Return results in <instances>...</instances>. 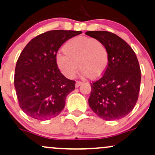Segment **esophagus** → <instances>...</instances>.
<instances>
[{
    "mask_svg": "<svg viewBox=\"0 0 155 155\" xmlns=\"http://www.w3.org/2000/svg\"><path fill=\"white\" fill-rule=\"evenodd\" d=\"M83 84V82H81V81H76V84H75L76 87H79V86H81V84Z\"/></svg>",
    "mask_w": 155,
    "mask_h": 155,
    "instance_id": "1",
    "label": "esophagus"
}]
</instances>
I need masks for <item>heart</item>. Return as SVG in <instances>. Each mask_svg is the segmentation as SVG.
<instances>
[{
  "mask_svg": "<svg viewBox=\"0 0 155 155\" xmlns=\"http://www.w3.org/2000/svg\"><path fill=\"white\" fill-rule=\"evenodd\" d=\"M62 51L64 55H57L55 62L61 74L68 79L75 77L78 64L83 75L91 79L102 77L109 66L107 48L102 41L92 37H73L64 44Z\"/></svg>",
  "mask_w": 155,
  "mask_h": 155,
  "instance_id": "heart-1",
  "label": "heart"
}]
</instances>
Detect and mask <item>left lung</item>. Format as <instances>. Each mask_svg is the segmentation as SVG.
<instances>
[{
	"instance_id": "left-lung-1",
	"label": "left lung",
	"mask_w": 155,
	"mask_h": 155,
	"mask_svg": "<svg viewBox=\"0 0 155 155\" xmlns=\"http://www.w3.org/2000/svg\"><path fill=\"white\" fill-rule=\"evenodd\" d=\"M86 35L102 41L110 54L107 71L91 83L89 107L103 120L124 118L136 105L140 90L141 74L137 55L126 41L113 33L89 31Z\"/></svg>"
}]
</instances>
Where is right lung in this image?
<instances>
[{"label":"right lung","instance_id":"obj_1","mask_svg":"<svg viewBox=\"0 0 155 155\" xmlns=\"http://www.w3.org/2000/svg\"><path fill=\"white\" fill-rule=\"evenodd\" d=\"M81 31L52 30L33 38L18 57L14 87L18 105L28 116L40 120L53 118L65 107L67 95L75 89L58 68V50Z\"/></svg>","mask_w":155,"mask_h":155}]
</instances>
